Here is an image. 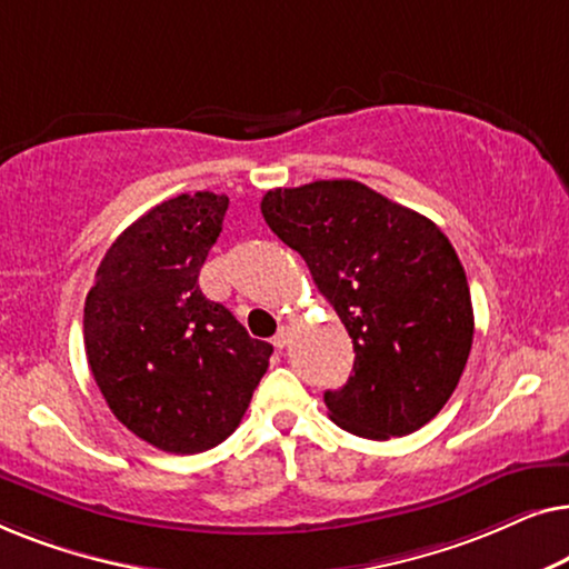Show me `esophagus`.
Returning a JSON list of instances; mask_svg holds the SVG:
<instances>
[{
  "label": "esophagus",
  "instance_id": "34e87169",
  "mask_svg": "<svg viewBox=\"0 0 569 569\" xmlns=\"http://www.w3.org/2000/svg\"><path fill=\"white\" fill-rule=\"evenodd\" d=\"M274 347L277 349H284L287 345H290V326H279V331L274 333Z\"/></svg>",
  "mask_w": 569,
  "mask_h": 569
}]
</instances>
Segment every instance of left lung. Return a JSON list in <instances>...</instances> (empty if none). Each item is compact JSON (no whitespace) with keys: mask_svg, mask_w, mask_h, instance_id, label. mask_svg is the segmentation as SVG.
I'll use <instances>...</instances> for the list:
<instances>
[{"mask_svg":"<svg viewBox=\"0 0 569 569\" xmlns=\"http://www.w3.org/2000/svg\"><path fill=\"white\" fill-rule=\"evenodd\" d=\"M261 214L306 259L352 339V376L323 393L333 422L368 440L430 422L473 341L466 271L438 224L360 181L271 189Z\"/></svg>","mask_w":569,"mask_h":569,"instance_id":"left-lung-1","label":"left lung"}]
</instances>
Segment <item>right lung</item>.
I'll list each match as a JSON object with an SVG mask.
<instances>
[{"label": "right lung", "instance_id": "right-lung-1", "mask_svg": "<svg viewBox=\"0 0 569 569\" xmlns=\"http://www.w3.org/2000/svg\"><path fill=\"white\" fill-rule=\"evenodd\" d=\"M230 199L162 201L108 248L84 300V352L113 417L166 453L236 432L274 349L199 290Z\"/></svg>", "mask_w": 569, "mask_h": 569}]
</instances>
